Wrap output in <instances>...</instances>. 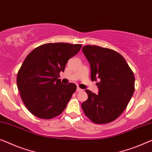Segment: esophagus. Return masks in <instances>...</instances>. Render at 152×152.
<instances>
[{"instance_id":"1","label":"esophagus","mask_w":152,"mask_h":152,"mask_svg":"<svg viewBox=\"0 0 152 152\" xmlns=\"http://www.w3.org/2000/svg\"><path fill=\"white\" fill-rule=\"evenodd\" d=\"M76 91L78 92H81V91H83V89H80V87H77V89H76Z\"/></svg>"}]
</instances>
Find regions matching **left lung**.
<instances>
[{
    "label": "left lung",
    "instance_id": "obj_1",
    "mask_svg": "<svg viewBox=\"0 0 152 152\" xmlns=\"http://www.w3.org/2000/svg\"><path fill=\"white\" fill-rule=\"evenodd\" d=\"M82 50L90 63L92 81L99 82L98 95L85 90L88 99L81 107L94 123H110L121 115L134 94V73L125 58L113 50L91 45Z\"/></svg>",
    "mask_w": 152,
    "mask_h": 152
}]
</instances>
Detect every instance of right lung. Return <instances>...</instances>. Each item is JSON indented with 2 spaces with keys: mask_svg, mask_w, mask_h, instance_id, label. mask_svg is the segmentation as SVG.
I'll list each match as a JSON object with an SVG mask.
<instances>
[{
  "mask_svg": "<svg viewBox=\"0 0 152 152\" xmlns=\"http://www.w3.org/2000/svg\"><path fill=\"white\" fill-rule=\"evenodd\" d=\"M81 47V44L48 43L27 55L18 70L17 86L24 105L35 117L53 119L66 108L76 85L62 84L59 73L64 72L68 60Z\"/></svg>",
  "mask_w": 152,
  "mask_h": 152,
  "instance_id": "obj_1",
  "label": "right lung"
}]
</instances>
